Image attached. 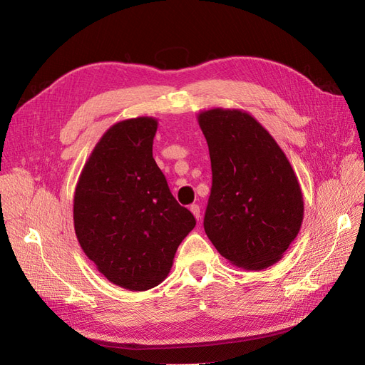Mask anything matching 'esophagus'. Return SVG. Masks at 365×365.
<instances>
[{"instance_id": "34e87169", "label": "esophagus", "mask_w": 365, "mask_h": 365, "mask_svg": "<svg viewBox=\"0 0 365 365\" xmlns=\"http://www.w3.org/2000/svg\"><path fill=\"white\" fill-rule=\"evenodd\" d=\"M190 212L193 213V216H195L197 220H200V217H201V208H200V205H197V204H192V205H190Z\"/></svg>"}]
</instances>
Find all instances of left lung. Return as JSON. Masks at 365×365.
I'll list each match as a JSON object with an SVG mask.
<instances>
[{"instance_id":"obj_1","label":"left lung","mask_w":365,"mask_h":365,"mask_svg":"<svg viewBox=\"0 0 365 365\" xmlns=\"http://www.w3.org/2000/svg\"><path fill=\"white\" fill-rule=\"evenodd\" d=\"M212 161L204 230L220 256L247 271L277 263L303 222V193L284 152L247 111L197 114Z\"/></svg>"}]
</instances>
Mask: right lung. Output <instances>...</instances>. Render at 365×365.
<instances>
[{
  "label": "right lung",
  "instance_id": "add662e5",
  "mask_svg": "<svg viewBox=\"0 0 365 365\" xmlns=\"http://www.w3.org/2000/svg\"><path fill=\"white\" fill-rule=\"evenodd\" d=\"M158 120L137 117L109 128L74 192L77 240L102 275L129 291L158 286L196 220L176 202L152 155Z\"/></svg>",
  "mask_w": 365,
  "mask_h": 365
}]
</instances>
